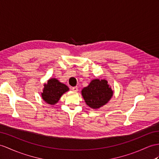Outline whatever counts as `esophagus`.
Returning a JSON list of instances; mask_svg holds the SVG:
<instances>
[{
	"mask_svg": "<svg viewBox=\"0 0 159 159\" xmlns=\"http://www.w3.org/2000/svg\"><path fill=\"white\" fill-rule=\"evenodd\" d=\"M71 89L73 92H77V90H78V88H77V86L73 87Z\"/></svg>",
	"mask_w": 159,
	"mask_h": 159,
	"instance_id": "obj_1",
	"label": "esophagus"
}]
</instances>
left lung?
<instances>
[{"label": "left lung", "instance_id": "left-lung-1", "mask_svg": "<svg viewBox=\"0 0 159 159\" xmlns=\"http://www.w3.org/2000/svg\"><path fill=\"white\" fill-rule=\"evenodd\" d=\"M82 94L88 105L96 109L108 102L113 96V92L107 80L96 79L83 89Z\"/></svg>", "mask_w": 159, "mask_h": 159}]
</instances>
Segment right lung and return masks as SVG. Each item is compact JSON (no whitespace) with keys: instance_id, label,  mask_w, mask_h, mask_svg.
<instances>
[{"instance_id":"right-lung-1","label":"right lung","mask_w":159,"mask_h":159,"mask_svg":"<svg viewBox=\"0 0 159 159\" xmlns=\"http://www.w3.org/2000/svg\"><path fill=\"white\" fill-rule=\"evenodd\" d=\"M68 90L69 88L66 85L61 83L55 78H52L49 80L47 84H44L42 97L46 102L55 104L59 101L61 96Z\"/></svg>"}]
</instances>
